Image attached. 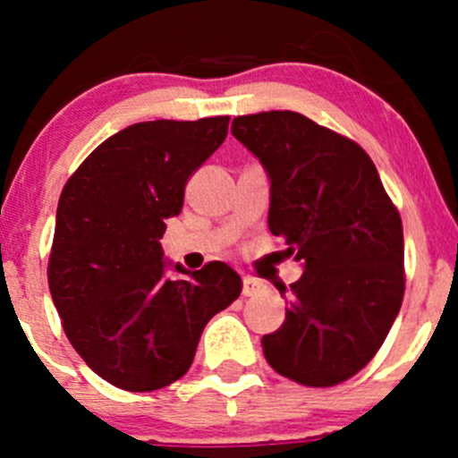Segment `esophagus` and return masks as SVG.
<instances>
[{"label":"esophagus","instance_id":"34e87169","mask_svg":"<svg viewBox=\"0 0 458 458\" xmlns=\"http://www.w3.org/2000/svg\"><path fill=\"white\" fill-rule=\"evenodd\" d=\"M266 288V285H263V281H259V279H252V276H243V297H255V294H259L261 293V290Z\"/></svg>","mask_w":458,"mask_h":458}]
</instances>
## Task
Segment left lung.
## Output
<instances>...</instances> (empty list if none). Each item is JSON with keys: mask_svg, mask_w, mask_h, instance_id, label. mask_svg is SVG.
Wrapping results in <instances>:
<instances>
[{"mask_svg": "<svg viewBox=\"0 0 458 458\" xmlns=\"http://www.w3.org/2000/svg\"><path fill=\"white\" fill-rule=\"evenodd\" d=\"M270 182L267 228L301 263L285 321L261 339L284 377L327 387L381 348L403 301V225L361 146L293 110L233 119Z\"/></svg>", "mask_w": 458, "mask_h": 458, "instance_id": "1", "label": "left lung"}]
</instances>
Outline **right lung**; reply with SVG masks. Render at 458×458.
I'll return each mask as SVG.
<instances>
[{"label": "right lung", "mask_w": 458, "mask_h": 458, "mask_svg": "<svg viewBox=\"0 0 458 458\" xmlns=\"http://www.w3.org/2000/svg\"><path fill=\"white\" fill-rule=\"evenodd\" d=\"M230 117L157 119L92 150L64 186L48 285L72 348L104 381L152 392L192 366L199 336L242 293L224 261L188 272L164 257L192 173L221 146ZM186 274L170 280L167 270Z\"/></svg>", "instance_id": "right-lung-1"}]
</instances>
